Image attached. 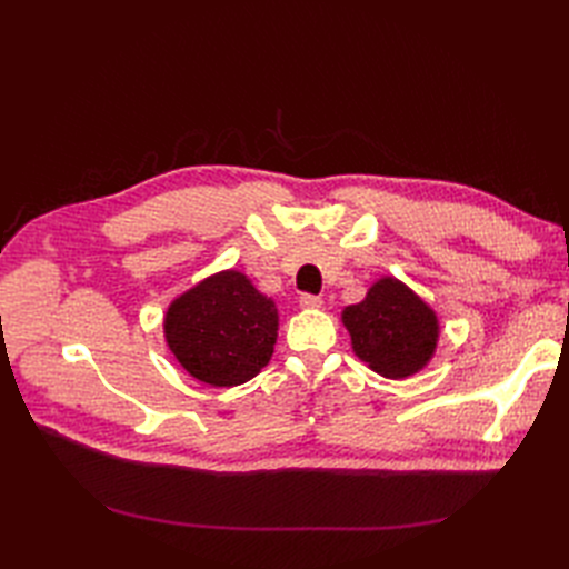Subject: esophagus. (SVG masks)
I'll list each match as a JSON object with an SVG mask.
<instances>
[{
    "instance_id": "esophagus-1",
    "label": "esophagus",
    "mask_w": 569,
    "mask_h": 569,
    "mask_svg": "<svg viewBox=\"0 0 569 569\" xmlns=\"http://www.w3.org/2000/svg\"><path fill=\"white\" fill-rule=\"evenodd\" d=\"M299 306L306 308V311H311V308H320L322 306V299L313 297V295H301L299 297Z\"/></svg>"
}]
</instances>
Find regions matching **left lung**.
I'll return each instance as SVG.
<instances>
[{"instance_id":"left-lung-1","label":"left lung","mask_w":569,"mask_h":569,"mask_svg":"<svg viewBox=\"0 0 569 569\" xmlns=\"http://www.w3.org/2000/svg\"><path fill=\"white\" fill-rule=\"evenodd\" d=\"M341 322L351 335L353 353L387 380L420 372L437 351L435 308L396 278L377 280L363 301L343 308Z\"/></svg>"}]
</instances>
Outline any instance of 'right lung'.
<instances>
[{"mask_svg":"<svg viewBox=\"0 0 569 569\" xmlns=\"http://www.w3.org/2000/svg\"><path fill=\"white\" fill-rule=\"evenodd\" d=\"M278 306L244 272L220 270L170 301L163 337L194 380L211 387L249 382L272 358Z\"/></svg>","mask_w":569,"mask_h":569,"instance_id":"obj_1","label":"right lung"}]
</instances>
